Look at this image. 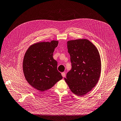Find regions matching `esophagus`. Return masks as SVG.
Segmentation results:
<instances>
[{
    "mask_svg": "<svg viewBox=\"0 0 121 121\" xmlns=\"http://www.w3.org/2000/svg\"><path fill=\"white\" fill-rule=\"evenodd\" d=\"M61 75L63 77H65V72H62L61 73Z\"/></svg>",
    "mask_w": 121,
    "mask_h": 121,
    "instance_id": "34e87169",
    "label": "esophagus"
}]
</instances>
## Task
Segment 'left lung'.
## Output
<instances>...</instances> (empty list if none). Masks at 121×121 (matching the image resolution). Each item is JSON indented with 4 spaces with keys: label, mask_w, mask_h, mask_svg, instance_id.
<instances>
[{
    "label": "left lung",
    "mask_w": 121,
    "mask_h": 121,
    "mask_svg": "<svg viewBox=\"0 0 121 121\" xmlns=\"http://www.w3.org/2000/svg\"><path fill=\"white\" fill-rule=\"evenodd\" d=\"M70 56L71 69L65 80L72 93L83 96L98 83L101 71V62L97 48L87 39L67 42Z\"/></svg>",
    "instance_id": "8db88e82"
}]
</instances>
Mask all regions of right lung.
Listing matches in <instances>:
<instances>
[{
    "instance_id": "obj_1",
    "label": "right lung",
    "mask_w": 121,
    "mask_h": 121,
    "mask_svg": "<svg viewBox=\"0 0 121 121\" xmlns=\"http://www.w3.org/2000/svg\"><path fill=\"white\" fill-rule=\"evenodd\" d=\"M59 44L57 41L41 42L31 45L23 61V70L27 81L41 92L52 88L62 78L57 69V62L53 52Z\"/></svg>"
}]
</instances>
